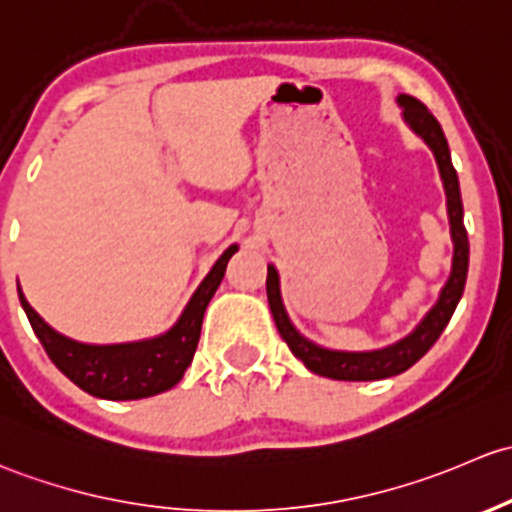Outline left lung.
Listing matches in <instances>:
<instances>
[{
  "label": "left lung",
  "mask_w": 512,
  "mask_h": 512,
  "mask_svg": "<svg viewBox=\"0 0 512 512\" xmlns=\"http://www.w3.org/2000/svg\"><path fill=\"white\" fill-rule=\"evenodd\" d=\"M397 105L402 108V120L409 125L414 135L429 145L434 152V160L439 165L441 182H444L446 192V214H449L451 226V241H453V258H451V273L449 281L441 288L439 300L431 305L429 313L421 318V323L402 340L392 342L387 347L367 352H347V350H330V347L318 345V342L308 340L295 330L286 313V305L281 298V278L273 263H268V278H266V293L268 305H271L273 320L291 352L308 367L310 372L320 374V377L342 379V382H372V379H387L394 374L407 372L409 367L416 365L426 352L431 350L444 328L449 325L453 310H456L458 300L463 295L468 273V236L466 226H463V204H461V187H458V175L451 165L449 142L444 138L439 120L429 113L424 103L407 96H397Z\"/></svg>",
  "instance_id": "left-lung-1"
}]
</instances>
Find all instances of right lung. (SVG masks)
<instances>
[{
    "instance_id": "1",
    "label": "right lung",
    "mask_w": 512,
    "mask_h": 512,
    "mask_svg": "<svg viewBox=\"0 0 512 512\" xmlns=\"http://www.w3.org/2000/svg\"><path fill=\"white\" fill-rule=\"evenodd\" d=\"M236 251H239V246L231 244L217 258L212 271L204 276L189 303L184 305L177 323L167 333L147 337V340L115 342V345H91V342L71 340V337L51 328L31 308L21 288L19 300L31 328L44 345L46 355L83 392L98 399H110V402L155 397V394L175 387L184 377L187 367L192 365L199 333H202L204 310H207L212 295L217 293L226 263Z\"/></svg>"
}]
</instances>
